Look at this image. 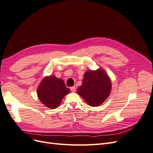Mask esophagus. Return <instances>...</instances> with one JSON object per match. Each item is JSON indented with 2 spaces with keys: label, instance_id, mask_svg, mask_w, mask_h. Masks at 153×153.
<instances>
[{
  "label": "esophagus",
  "instance_id": "obj_1",
  "mask_svg": "<svg viewBox=\"0 0 153 153\" xmlns=\"http://www.w3.org/2000/svg\"><path fill=\"white\" fill-rule=\"evenodd\" d=\"M71 90L72 92H75L76 91V88L75 86H72V87L71 88Z\"/></svg>",
  "mask_w": 153,
  "mask_h": 153
}]
</instances>
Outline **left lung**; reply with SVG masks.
<instances>
[{
  "mask_svg": "<svg viewBox=\"0 0 153 153\" xmlns=\"http://www.w3.org/2000/svg\"><path fill=\"white\" fill-rule=\"evenodd\" d=\"M111 90V82L109 76L103 70L98 69L85 73L82 85L77 91L88 105L97 107L105 100Z\"/></svg>",
  "mask_w": 153,
  "mask_h": 153,
  "instance_id": "1",
  "label": "left lung"
}]
</instances>
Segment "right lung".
Wrapping results in <instances>:
<instances>
[{
	"mask_svg": "<svg viewBox=\"0 0 153 153\" xmlns=\"http://www.w3.org/2000/svg\"><path fill=\"white\" fill-rule=\"evenodd\" d=\"M70 92L62 79L55 76L43 79L37 89L39 99L48 108L55 109L60 105L63 98Z\"/></svg>",
	"mask_w": 153,
	"mask_h": 153,
	"instance_id": "obj_1",
	"label": "right lung"
}]
</instances>
